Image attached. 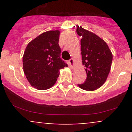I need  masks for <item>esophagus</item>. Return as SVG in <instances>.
Listing matches in <instances>:
<instances>
[{
  "instance_id": "34e87169",
  "label": "esophagus",
  "mask_w": 132,
  "mask_h": 132,
  "mask_svg": "<svg viewBox=\"0 0 132 132\" xmlns=\"http://www.w3.org/2000/svg\"><path fill=\"white\" fill-rule=\"evenodd\" d=\"M69 65H70L71 67H73L74 63H75V61H74L73 59H70V60H69Z\"/></svg>"
}]
</instances>
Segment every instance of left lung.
Here are the masks:
<instances>
[{"label":"left lung","instance_id":"8db88e82","mask_svg":"<svg viewBox=\"0 0 132 132\" xmlns=\"http://www.w3.org/2000/svg\"><path fill=\"white\" fill-rule=\"evenodd\" d=\"M78 35L81 37V50L82 64L87 78L79 87L86 90H94L101 87L110 71L112 54L107 43L94 33L78 26Z\"/></svg>","mask_w":132,"mask_h":132}]
</instances>
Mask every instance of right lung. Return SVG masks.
Returning <instances> with one entry per match:
<instances>
[{
	"mask_svg": "<svg viewBox=\"0 0 132 132\" xmlns=\"http://www.w3.org/2000/svg\"><path fill=\"white\" fill-rule=\"evenodd\" d=\"M60 34L59 30L42 33L28 44L24 52V73L31 86L38 90L52 87L57 81L60 69L68 67L60 57Z\"/></svg>",
	"mask_w": 132,
	"mask_h": 132,
	"instance_id": "1",
	"label": "right lung"
}]
</instances>
